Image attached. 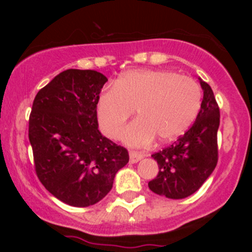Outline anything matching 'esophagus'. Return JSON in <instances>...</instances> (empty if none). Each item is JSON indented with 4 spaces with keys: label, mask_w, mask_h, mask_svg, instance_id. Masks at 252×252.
<instances>
[{
    "label": "esophagus",
    "mask_w": 252,
    "mask_h": 252,
    "mask_svg": "<svg viewBox=\"0 0 252 252\" xmlns=\"http://www.w3.org/2000/svg\"><path fill=\"white\" fill-rule=\"evenodd\" d=\"M143 153L141 152H135V150H131V152H129V158H130V162L131 163H136L138 162V161L141 160V158H144Z\"/></svg>",
    "instance_id": "obj_1"
}]
</instances>
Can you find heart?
I'll return each instance as SVG.
<instances>
[{
  "label": "heart",
  "mask_w": 252,
  "mask_h": 252,
  "mask_svg": "<svg viewBox=\"0 0 252 252\" xmlns=\"http://www.w3.org/2000/svg\"><path fill=\"white\" fill-rule=\"evenodd\" d=\"M201 105V90L187 76L166 70H135L123 73L114 89L98 98L100 130L110 138L120 136L136 109L138 118L123 131V142L142 147L158 136L168 142L184 134Z\"/></svg>",
  "instance_id": "1"
}]
</instances>
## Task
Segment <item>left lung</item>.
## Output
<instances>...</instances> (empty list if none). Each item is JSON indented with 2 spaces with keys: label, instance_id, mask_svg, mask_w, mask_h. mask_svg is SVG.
<instances>
[{
  "label": "left lung",
  "instance_id": "obj_1",
  "mask_svg": "<svg viewBox=\"0 0 252 252\" xmlns=\"http://www.w3.org/2000/svg\"><path fill=\"white\" fill-rule=\"evenodd\" d=\"M199 82L204 97L195 122L172 146L152 155L158 174L148 182L149 189L169 199H184L196 192L218 162L220 114L211 86L201 78Z\"/></svg>",
  "mask_w": 252,
  "mask_h": 252
}]
</instances>
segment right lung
I'll return each mask as SVG.
<instances>
[{
	"mask_svg": "<svg viewBox=\"0 0 252 252\" xmlns=\"http://www.w3.org/2000/svg\"><path fill=\"white\" fill-rule=\"evenodd\" d=\"M108 78L70 68L34 98L30 142L35 172L45 189L74 207L97 204L110 192L128 150L98 130L97 102Z\"/></svg>",
	"mask_w": 252,
	"mask_h": 252,
	"instance_id": "1",
	"label": "right lung"
}]
</instances>
